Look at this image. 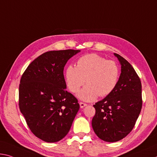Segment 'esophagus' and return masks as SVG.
I'll return each mask as SVG.
<instances>
[{"instance_id":"1","label":"esophagus","mask_w":157,"mask_h":157,"mask_svg":"<svg viewBox=\"0 0 157 157\" xmlns=\"http://www.w3.org/2000/svg\"><path fill=\"white\" fill-rule=\"evenodd\" d=\"M86 105H87V104L82 103V102H80V103H79V106H80L81 108H84V107L86 106Z\"/></svg>"}]
</instances>
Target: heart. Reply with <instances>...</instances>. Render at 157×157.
<instances>
[{
  "instance_id": "obj_1",
  "label": "heart",
  "mask_w": 157,
  "mask_h": 157,
  "mask_svg": "<svg viewBox=\"0 0 157 157\" xmlns=\"http://www.w3.org/2000/svg\"><path fill=\"white\" fill-rule=\"evenodd\" d=\"M66 84L72 93L76 94L84 83L87 85L79 92L78 97L84 101L104 97L115 89L119 78V69L116 62L106 60L96 54L80 57L77 66L70 65L66 70Z\"/></svg>"
}]
</instances>
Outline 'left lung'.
I'll list each match as a JSON object with an SVG mask.
<instances>
[{"mask_svg":"<svg viewBox=\"0 0 157 157\" xmlns=\"http://www.w3.org/2000/svg\"><path fill=\"white\" fill-rule=\"evenodd\" d=\"M114 54L121 64L120 76L113 91L94 105L96 114L91 122L96 136L110 143L132 131L143 104L141 82L135 70L122 56Z\"/></svg>","mask_w":157,"mask_h":157,"instance_id":"obj_1","label":"left lung"}]
</instances>
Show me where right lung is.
Listing matches in <instances>:
<instances>
[{"label":"right lung","mask_w":157,"mask_h":157,"mask_svg":"<svg viewBox=\"0 0 157 157\" xmlns=\"http://www.w3.org/2000/svg\"><path fill=\"white\" fill-rule=\"evenodd\" d=\"M80 50L49 51L29 64L21 76L19 105L31 132L47 143L63 139L79 109L66 90L64 66Z\"/></svg>","instance_id":"add662e5"}]
</instances>
